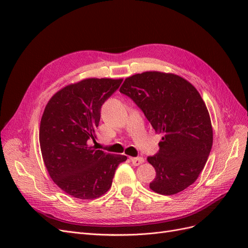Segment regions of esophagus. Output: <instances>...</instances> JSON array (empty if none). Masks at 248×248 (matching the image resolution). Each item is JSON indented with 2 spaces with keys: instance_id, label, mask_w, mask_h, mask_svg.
Listing matches in <instances>:
<instances>
[{
  "instance_id": "1",
  "label": "esophagus",
  "mask_w": 248,
  "mask_h": 248,
  "mask_svg": "<svg viewBox=\"0 0 248 248\" xmlns=\"http://www.w3.org/2000/svg\"><path fill=\"white\" fill-rule=\"evenodd\" d=\"M131 162L132 164H134V166H140V164H141L142 162H144V158L142 157H131Z\"/></svg>"
}]
</instances>
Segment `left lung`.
I'll return each mask as SVG.
<instances>
[{"label":"left lung","instance_id":"left-lung-1","mask_svg":"<svg viewBox=\"0 0 248 248\" xmlns=\"http://www.w3.org/2000/svg\"><path fill=\"white\" fill-rule=\"evenodd\" d=\"M120 92L162 133L158 153L147 158L156 171L150 188L171 196L196 182L213 144L211 119L198 90L177 74L146 71L125 78Z\"/></svg>","mask_w":248,"mask_h":248}]
</instances>
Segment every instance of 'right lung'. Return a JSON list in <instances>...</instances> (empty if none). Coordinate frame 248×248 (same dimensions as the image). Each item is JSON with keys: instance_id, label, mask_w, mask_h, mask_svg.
Masks as SVG:
<instances>
[{"instance_id": "obj_1", "label": "right lung", "mask_w": 248, "mask_h": 248, "mask_svg": "<svg viewBox=\"0 0 248 248\" xmlns=\"http://www.w3.org/2000/svg\"><path fill=\"white\" fill-rule=\"evenodd\" d=\"M123 78H85L62 88L48 100L39 141L48 175L60 188L79 200L108 192L125 155L95 150L100 108Z\"/></svg>"}]
</instances>
